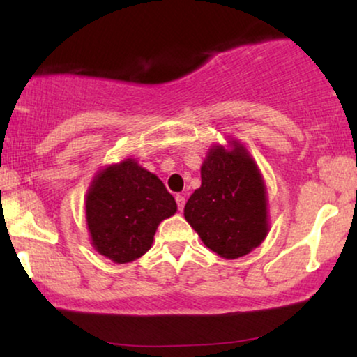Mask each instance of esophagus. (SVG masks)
Masks as SVG:
<instances>
[{
  "instance_id": "esophagus-1",
  "label": "esophagus",
  "mask_w": 357,
  "mask_h": 357,
  "mask_svg": "<svg viewBox=\"0 0 357 357\" xmlns=\"http://www.w3.org/2000/svg\"><path fill=\"white\" fill-rule=\"evenodd\" d=\"M175 202H177V206H178V211H183V206H185V202H187V199H185V197H183V195H177V197H175Z\"/></svg>"
}]
</instances>
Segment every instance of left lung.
<instances>
[{
    "instance_id": "1",
    "label": "left lung",
    "mask_w": 357,
    "mask_h": 357,
    "mask_svg": "<svg viewBox=\"0 0 357 357\" xmlns=\"http://www.w3.org/2000/svg\"><path fill=\"white\" fill-rule=\"evenodd\" d=\"M213 144L202 165V187L183 216L209 250L226 260L250 253L270 231L266 185L241 141Z\"/></svg>"
}]
</instances>
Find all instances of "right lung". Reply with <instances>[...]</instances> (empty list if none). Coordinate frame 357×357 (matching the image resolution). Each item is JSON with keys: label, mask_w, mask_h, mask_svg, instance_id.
<instances>
[{"label": "right lung", "mask_w": 357, "mask_h": 357, "mask_svg": "<svg viewBox=\"0 0 357 357\" xmlns=\"http://www.w3.org/2000/svg\"><path fill=\"white\" fill-rule=\"evenodd\" d=\"M177 203L158 175L133 158L102 167L87 188L86 222L91 243L114 263H130L153 247Z\"/></svg>", "instance_id": "add662e5"}]
</instances>
